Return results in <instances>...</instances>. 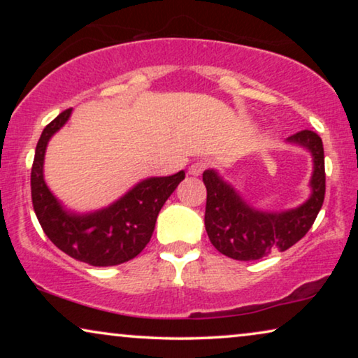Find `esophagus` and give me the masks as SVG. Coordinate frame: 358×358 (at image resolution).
<instances>
[{"label": "esophagus", "mask_w": 358, "mask_h": 358, "mask_svg": "<svg viewBox=\"0 0 358 358\" xmlns=\"http://www.w3.org/2000/svg\"><path fill=\"white\" fill-rule=\"evenodd\" d=\"M205 169H207V163H205V161H195V163L189 166V174L190 176H200Z\"/></svg>", "instance_id": "1"}]
</instances>
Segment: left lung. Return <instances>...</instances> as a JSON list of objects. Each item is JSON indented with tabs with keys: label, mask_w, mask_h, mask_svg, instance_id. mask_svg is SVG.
Masks as SVG:
<instances>
[{
	"label": "left lung",
	"mask_w": 358,
	"mask_h": 358,
	"mask_svg": "<svg viewBox=\"0 0 358 358\" xmlns=\"http://www.w3.org/2000/svg\"><path fill=\"white\" fill-rule=\"evenodd\" d=\"M287 141L310 151L313 161L311 194L295 208L282 212L259 210L249 205L217 169L203 171L207 187L205 229L213 246L224 256L236 261H256L271 252L287 251L315 223L326 192L322 140L315 131L303 130L288 136Z\"/></svg>",
	"instance_id": "8db88e82"
}]
</instances>
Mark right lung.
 I'll return each mask as SVG.
<instances>
[{"instance_id": "1", "label": "right lung", "mask_w": 358, "mask_h": 358, "mask_svg": "<svg viewBox=\"0 0 358 358\" xmlns=\"http://www.w3.org/2000/svg\"><path fill=\"white\" fill-rule=\"evenodd\" d=\"M73 109L62 112L43 129L31 173L34 212L48 239L68 256L94 267L119 266L143 251L155 231L156 218L185 173L146 178L104 208L78 213L58 200L43 178L47 145L70 120Z\"/></svg>"}]
</instances>
